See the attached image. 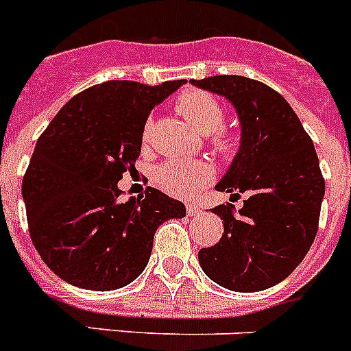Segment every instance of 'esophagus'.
<instances>
[{
	"instance_id": "esophagus-1",
	"label": "esophagus",
	"mask_w": 351,
	"mask_h": 351,
	"mask_svg": "<svg viewBox=\"0 0 351 351\" xmlns=\"http://www.w3.org/2000/svg\"><path fill=\"white\" fill-rule=\"evenodd\" d=\"M185 209H187V215L189 216H198L204 213V209H202L200 205H195V204H187V207H185Z\"/></svg>"
}]
</instances>
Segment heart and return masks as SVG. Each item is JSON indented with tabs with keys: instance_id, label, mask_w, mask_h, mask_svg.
Instances as JSON below:
<instances>
[{
	"instance_id": "obj_1",
	"label": "heart",
	"mask_w": 351,
	"mask_h": 351,
	"mask_svg": "<svg viewBox=\"0 0 351 351\" xmlns=\"http://www.w3.org/2000/svg\"><path fill=\"white\" fill-rule=\"evenodd\" d=\"M176 110L202 135L210 136V144L218 153L227 155L234 147L229 131L221 130L225 110L215 95L202 90H187L176 99ZM155 121L149 117L142 128V144L147 146L153 136ZM213 167L205 162H167L158 167L155 175L156 184L171 196L193 198L213 180Z\"/></svg>"
}]
</instances>
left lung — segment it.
I'll list each match as a JSON object with an SVG mask.
<instances>
[{"instance_id": "obj_1", "label": "left lung", "mask_w": 351, "mask_h": 351, "mask_svg": "<svg viewBox=\"0 0 351 351\" xmlns=\"http://www.w3.org/2000/svg\"><path fill=\"white\" fill-rule=\"evenodd\" d=\"M193 84L229 99L238 111L241 144L216 185L243 207L216 205L223 234L198 259L215 283L234 292H258L289 278L317 234L324 178L314 142L290 104L263 82L215 75Z\"/></svg>"}]
</instances>
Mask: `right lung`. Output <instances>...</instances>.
Returning <instances> with one entry per match:
<instances>
[{
	"label": "right lung",
	"instance_id": "obj_1",
	"mask_svg": "<svg viewBox=\"0 0 351 351\" xmlns=\"http://www.w3.org/2000/svg\"><path fill=\"white\" fill-rule=\"evenodd\" d=\"M185 81H106L72 97L43 135L23 176L30 238L43 261L79 289L117 290L142 274L155 230L184 218L155 187L121 200L117 187L141 155L149 111Z\"/></svg>",
	"mask_w": 351,
	"mask_h": 351
}]
</instances>
